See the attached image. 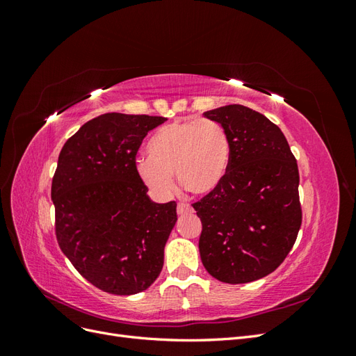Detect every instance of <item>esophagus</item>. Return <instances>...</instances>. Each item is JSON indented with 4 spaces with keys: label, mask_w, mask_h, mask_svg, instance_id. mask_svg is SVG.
<instances>
[{
    "label": "esophagus",
    "mask_w": 356,
    "mask_h": 356,
    "mask_svg": "<svg viewBox=\"0 0 356 356\" xmlns=\"http://www.w3.org/2000/svg\"><path fill=\"white\" fill-rule=\"evenodd\" d=\"M177 212H178L179 215H181V213H187V212H193V208L190 207L188 203H178Z\"/></svg>",
    "instance_id": "obj_1"
}]
</instances>
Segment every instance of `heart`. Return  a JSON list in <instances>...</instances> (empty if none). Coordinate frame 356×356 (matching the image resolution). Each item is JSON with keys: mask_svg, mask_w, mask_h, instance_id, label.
I'll list each match as a JSON object with an SVG mask.
<instances>
[{"mask_svg": "<svg viewBox=\"0 0 356 356\" xmlns=\"http://www.w3.org/2000/svg\"><path fill=\"white\" fill-rule=\"evenodd\" d=\"M148 159L139 157L135 170L143 184L157 196L174 188L175 172L181 188L195 196L217 190L229 174L232 143L227 131L213 120L175 122L149 139Z\"/></svg>", "mask_w": 356, "mask_h": 356, "instance_id": "1", "label": "heart"}]
</instances>
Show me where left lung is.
<instances>
[{
  "mask_svg": "<svg viewBox=\"0 0 356 356\" xmlns=\"http://www.w3.org/2000/svg\"><path fill=\"white\" fill-rule=\"evenodd\" d=\"M203 115L227 131L232 163L222 184L193 203L202 221V263L221 282H252L275 272L296 243L297 160L281 129L248 106L225 105Z\"/></svg>",
  "mask_w": 356,
  "mask_h": 356,
  "instance_id": "left-lung-1",
  "label": "left lung"
}]
</instances>
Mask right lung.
<instances>
[{"label":"right lung","mask_w":356,"mask_h":356,"mask_svg":"<svg viewBox=\"0 0 356 356\" xmlns=\"http://www.w3.org/2000/svg\"><path fill=\"white\" fill-rule=\"evenodd\" d=\"M166 120L106 113L60 149L51 181L56 239L77 272L105 293H141L163 267L177 202L149 200L135 161L147 134Z\"/></svg>","instance_id":"add662e5"}]
</instances>
